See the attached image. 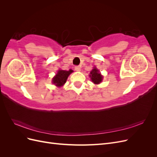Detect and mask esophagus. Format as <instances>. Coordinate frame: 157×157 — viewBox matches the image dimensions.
Returning <instances> with one entry per match:
<instances>
[{
  "label": "esophagus",
  "mask_w": 157,
  "mask_h": 157,
  "mask_svg": "<svg viewBox=\"0 0 157 157\" xmlns=\"http://www.w3.org/2000/svg\"><path fill=\"white\" fill-rule=\"evenodd\" d=\"M75 71H80V70H81V67H80V66H79V65H77V66H75Z\"/></svg>",
  "instance_id": "34e87169"
}]
</instances>
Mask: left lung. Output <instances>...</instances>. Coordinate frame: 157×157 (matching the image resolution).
<instances>
[{"label":"left lung","instance_id":"8db88e82","mask_svg":"<svg viewBox=\"0 0 157 157\" xmlns=\"http://www.w3.org/2000/svg\"><path fill=\"white\" fill-rule=\"evenodd\" d=\"M90 77H91L92 81L95 84H99L102 81L103 77L99 73V71L96 68H94L92 70L91 72H90Z\"/></svg>","mask_w":157,"mask_h":157}]
</instances>
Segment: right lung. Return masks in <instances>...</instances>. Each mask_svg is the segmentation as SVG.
Here are the masks:
<instances>
[{"mask_svg":"<svg viewBox=\"0 0 157 157\" xmlns=\"http://www.w3.org/2000/svg\"><path fill=\"white\" fill-rule=\"evenodd\" d=\"M73 72V70L70 69L69 71H63V70H59L58 73L53 78L52 80V82L53 84H56L57 86H61L65 83L66 80H67L69 75Z\"/></svg>","mask_w":157,"mask_h":157,"instance_id":"add662e5","label":"right lung"}]
</instances>
